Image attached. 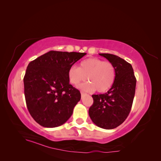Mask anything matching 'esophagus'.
Listing matches in <instances>:
<instances>
[{"mask_svg": "<svg viewBox=\"0 0 161 161\" xmlns=\"http://www.w3.org/2000/svg\"><path fill=\"white\" fill-rule=\"evenodd\" d=\"M85 95V92H81V97H82Z\"/></svg>", "mask_w": 161, "mask_h": 161, "instance_id": "1", "label": "esophagus"}]
</instances>
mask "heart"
Instances as JSON below:
<instances>
[{
    "instance_id": "obj_1",
    "label": "heart",
    "mask_w": 161,
    "mask_h": 161,
    "mask_svg": "<svg viewBox=\"0 0 161 161\" xmlns=\"http://www.w3.org/2000/svg\"><path fill=\"white\" fill-rule=\"evenodd\" d=\"M68 76L70 83L78 86L80 82L89 80V82L79 86L85 91L103 92L109 90L113 85L115 78L114 66L109 62H104L99 58H88L82 60L79 67L71 66Z\"/></svg>"
}]
</instances>
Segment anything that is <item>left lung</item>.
Instances as JSON below:
<instances>
[{
  "instance_id": "obj_1",
  "label": "left lung",
  "mask_w": 161,
  "mask_h": 161,
  "mask_svg": "<svg viewBox=\"0 0 161 161\" xmlns=\"http://www.w3.org/2000/svg\"><path fill=\"white\" fill-rule=\"evenodd\" d=\"M115 67V78L111 89L104 94L92 95L89 108L91 120L99 128L111 130L122 124L128 116L135 95L136 79L132 66L120 57L99 53Z\"/></svg>"
}]
</instances>
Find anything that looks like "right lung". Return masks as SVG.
I'll return each mask as SVG.
<instances>
[{
	"label": "right lung",
	"mask_w": 161,
	"mask_h": 161,
	"mask_svg": "<svg viewBox=\"0 0 161 161\" xmlns=\"http://www.w3.org/2000/svg\"><path fill=\"white\" fill-rule=\"evenodd\" d=\"M86 53L50 51L28 64L23 79L27 109L45 128L64 124L80 100V92L69 83L70 68Z\"/></svg>",
	"instance_id": "1"
}]
</instances>
